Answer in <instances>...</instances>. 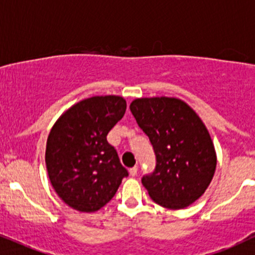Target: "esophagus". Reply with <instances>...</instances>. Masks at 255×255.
Masks as SVG:
<instances>
[{"instance_id":"34e87169","label":"esophagus","mask_w":255,"mask_h":255,"mask_svg":"<svg viewBox=\"0 0 255 255\" xmlns=\"http://www.w3.org/2000/svg\"><path fill=\"white\" fill-rule=\"evenodd\" d=\"M137 172H138V168L137 167L130 168V169H129V175H130V177H135V175H137Z\"/></svg>"}]
</instances>
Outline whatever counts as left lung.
I'll return each instance as SVG.
<instances>
[{
	"label": "left lung",
	"instance_id": "1",
	"mask_svg": "<svg viewBox=\"0 0 255 255\" xmlns=\"http://www.w3.org/2000/svg\"><path fill=\"white\" fill-rule=\"evenodd\" d=\"M129 108L154 149V172L142 178L150 198L168 209L194 203L211 184L217 165L213 142L199 116L173 97L137 98Z\"/></svg>",
	"mask_w": 255,
	"mask_h": 255
}]
</instances>
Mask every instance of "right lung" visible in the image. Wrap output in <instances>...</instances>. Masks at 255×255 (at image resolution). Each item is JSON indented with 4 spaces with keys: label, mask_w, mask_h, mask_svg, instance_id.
<instances>
[{
    "label": "right lung",
    "mask_w": 255,
    "mask_h": 255,
    "mask_svg": "<svg viewBox=\"0 0 255 255\" xmlns=\"http://www.w3.org/2000/svg\"><path fill=\"white\" fill-rule=\"evenodd\" d=\"M120 96H96L66 111L49 132L46 167L59 198L78 212H96L115 197L128 172L107 134L125 116Z\"/></svg>",
    "instance_id": "add662e5"
}]
</instances>
